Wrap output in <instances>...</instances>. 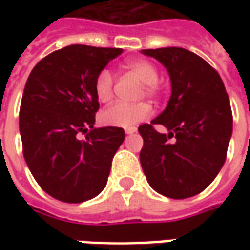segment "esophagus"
Instances as JSON below:
<instances>
[{
	"label": "esophagus",
	"instance_id": "obj_1",
	"mask_svg": "<svg viewBox=\"0 0 250 250\" xmlns=\"http://www.w3.org/2000/svg\"><path fill=\"white\" fill-rule=\"evenodd\" d=\"M136 128H135V126H130V128H126V129H125V133H126V135H132V133H135V132H136Z\"/></svg>",
	"mask_w": 250,
	"mask_h": 250
}]
</instances>
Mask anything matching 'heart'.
I'll use <instances>...</instances> for the list:
<instances>
[{
    "instance_id": "obj_1",
    "label": "heart",
    "mask_w": 250,
    "mask_h": 250,
    "mask_svg": "<svg viewBox=\"0 0 250 250\" xmlns=\"http://www.w3.org/2000/svg\"><path fill=\"white\" fill-rule=\"evenodd\" d=\"M126 68L135 73L145 83V90L147 96H156L159 91V71L157 68L146 60H132L126 62ZM96 96L101 103L111 100L114 94V78L108 69H103L94 82ZM151 115V107L147 103H117L100 114V121L105 126L130 128L142 121L147 120Z\"/></svg>"
}]
</instances>
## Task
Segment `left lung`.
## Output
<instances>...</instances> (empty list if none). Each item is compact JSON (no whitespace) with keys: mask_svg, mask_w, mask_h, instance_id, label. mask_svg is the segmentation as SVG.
<instances>
[{"mask_svg":"<svg viewBox=\"0 0 250 250\" xmlns=\"http://www.w3.org/2000/svg\"><path fill=\"white\" fill-rule=\"evenodd\" d=\"M169 75L171 97L166 110L139 126L143 138L140 164L157 193L187 199L205 190L227 157L232 135V112L217 71L195 53L181 47L142 50ZM166 126L168 135L152 125ZM174 138V142L167 140Z\"/></svg>","mask_w":250,"mask_h":250,"instance_id":"1","label":"left lung"}]
</instances>
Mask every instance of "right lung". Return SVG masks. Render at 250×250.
<instances>
[{
    "label": "right lung",
    "mask_w": 250,
    "mask_h": 250,
    "mask_svg": "<svg viewBox=\"0 0 250 250\" xmlns=\"http://www.w3.org/2000/svg\"><path fill=\"white\" fill-rule=\"evenodd\" d=\"M121 53L73 44L48 54L27 78L19 112L23 157L37 184L54 199L82 203L107 185L125 132L94 128L100 107L94 82ZM81 133L84 141L79 140Z\"/></svg>",
    "instance_id": "obj_1"
}]
</instances>
